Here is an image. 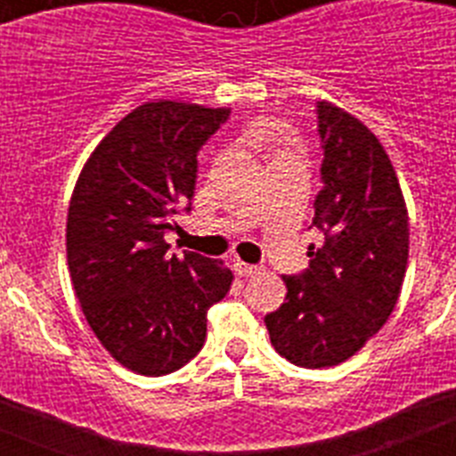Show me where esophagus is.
Instances as JSON below:
<instances>
[{
	"mask_svg": "<svg viewBox=\"0 0 456 456\" xmlns=\"http://www.w3.org/2000/svg\"><path fill=\"white\" fill-rule=\"evenodd\" d=\"M235 273L241 278H248V276H256V273H260V269H257L256 265H247V263H241V260H237Z\"/></svg>",
	"mask_w": 456,
	"mask_h": 456,
	"instance_id": "34e87169",
	"label": "esophagus"
}]
</instances>
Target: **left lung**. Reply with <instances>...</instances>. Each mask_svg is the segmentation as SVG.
Here are the masks:
<instances>
[{"mask_svg": "<svg viewBox=\"0 0 456 456\" xmlns=\"http://www.w3.org/2000/svg\"><path fill=\"white\" fill-rule=\"evenodd\" d=\"M322 180L310 269L283 276L285 301L265 317L273 349L301 368L352 358L386 324L409 260V212L381 141L356 116L317 102Z\"/></svg>", "mask_w": 456, "mask_h": 456, "instance_id": "8db88e82", "label": "left lung"}]
</instances>
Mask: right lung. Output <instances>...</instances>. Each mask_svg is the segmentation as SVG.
<instances>
[{"mask_svg": "<svg viewBox=\"0 0 456 456\" xmlns=\"http://www.w3.org/2000/svg\"><path fill=\"white\" fill-rule=\"evenodd\" d=\"M228 114L175 100L139 104L95 146L72 189V288L100 345L136 374L189 363L203 347L209 305L232 285L224 260L168 256L164 241L193 196L200 146Z\"/></svg>", "mask_w": 456, "mask_h": 456, "instance_id": "1", "label": "right lung"}]
</instances>
